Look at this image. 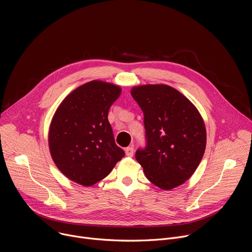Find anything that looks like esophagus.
<instances>
[{
  "label": "esophagus",
  "mask_w": 252,
  "mask_h": 252,
  "mask_svg": "<svg viewBox=\"0 0 252 252\" xmlns=\"http://www.w3.org/2000/svg\"><path fill=\"white\" fill-rule=\"evenodd\" d=\"M125 151H126V155L128 156V157H131L134 155V148L133 147H126L125 149Z\"/></svg>",
  "instance_id": "1"
}]
</instances>
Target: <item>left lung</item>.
Masks as SVG:
<instances>
[{"label":"left lung","mask_w":252,"mask_h":252,"mask_svg":"<svg viewBox=\"0 0 252 252\" xmlns=\"http://www.w3.org/2000/svg\"><path fill=\"white\" fill-rule=\"evenodd\" d=\"M130 94L144 113L146 147L136 159L158 188L174 189L199 165L206 146V129L195 106L166 85L134 87Z\"/></svg>","instance_id":"1"}]
</instances>
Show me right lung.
Listing matches in <instances>:
<instances>
[{"label": "right lung", "instance_id": "1", "mask_svg": "<svg viewBox=\"0 0 252 252\" xmlns=\"http://www.w3.org/2000/svg\"><path fill=\"white\" fill-rule=\"evenodd\" d=\"M121 93L118 86L92 81L59 105L49 130V147L56 166L69 180L92 186L125 156L108 122L110 106Z\"/></svg>", "mask_w": 252, "mask_h": 252}]
</instances>
